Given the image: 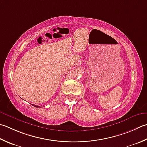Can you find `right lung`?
I'll return each mask as SVG.
<instances>
[{
	"mask_svg": "<svg viewBox=\"0 0 147 147\" xmlns=\"http://www.w3.org/2000/svg\"><path fill=\"white\" fill-rule=\"evenodd\" d=\"M32 106H35V107H37V108H38V107H39V106H36V105H32Z\"/></svg>",
	"mask_w": 147,
	"mask_h": 147,
	"instance_id": "obj_1",
	"label": "right lung"
}]
</instances>
